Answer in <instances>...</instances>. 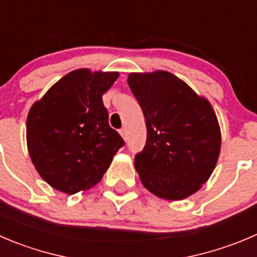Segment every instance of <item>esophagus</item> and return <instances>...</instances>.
<instances>
[{
  "label": "esophagus",
  "instance_id": "1",
  "mask_svg": "<svg viewBox=\"0 0 257 257\" xmlns=\"http://www.w3.org/2000/svg\"><path fill=\"white\" fill-rule=\"evenodd\" d=\"M119 133H120L121 138H123L124 141H125V139H126V131H125V129H120V132H119Z\"/></svg>",
  "mask_w": 257,
  "mask_h": 257
}]
</instances>
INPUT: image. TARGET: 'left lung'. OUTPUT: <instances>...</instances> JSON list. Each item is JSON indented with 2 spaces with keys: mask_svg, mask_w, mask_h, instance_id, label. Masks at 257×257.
Instances as JSON below:
<instances>
[{
  "mask_svg": "<svg viewBox=\"0 0 257 257\" xmlns=\"http://www.w3.org/2000/svg\"><path fill=\"white\" fill-rule=\"evenodd\" d=\"M128 85L143 111L147 143L134 167L157 197L181 201L202 188L221 152V129L207 98L166 70L131 73Z\"/></svg>",
  "mask_w": 257,
  "mask_h": 257,
  "instance_id": "1",
  "label": "left lung"
}]
</instances>
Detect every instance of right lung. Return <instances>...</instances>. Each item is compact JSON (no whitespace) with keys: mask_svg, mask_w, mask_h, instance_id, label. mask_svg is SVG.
Wrapping results in <instances>:
<instances>
[{"mask_svg":"<svg viewBox=\"0 0 257 257\" xmlns=\"http://www.w3.org/2000/svg\"><path fill=\"white\" fill-rule=\"evenodd\" d=\"M118 78V71L76 69L30 108V158L52 188L66 195L93 188L124 144L118 132L109 126L101 98Z\"/></svg>","mask_w":257,"mask_h":257,"instance_id":"add662e5","label":"right lung"}]
</instances>
